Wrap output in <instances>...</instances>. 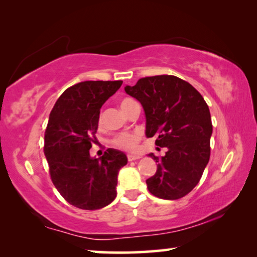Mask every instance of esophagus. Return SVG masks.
I'll return each mask as SVG.
<instances>
[{
    "label": "esophagus",
    "instance_id": "esophagus-1",
    "mask_svg": "<svg viewBox=\"0 0 257 257\" xmlns=\"http://www.w3.org/2000/svg\"><path fill=\"white\" fill-rule=\"evenodd\" d=\"M127 159L129 162H132V161H136V160H139L141 159V156L139 155H133V154H128L127 155Z\"/></svg>",
    "mask_w": 257,
    "mask_h": 257
}]
</instances>
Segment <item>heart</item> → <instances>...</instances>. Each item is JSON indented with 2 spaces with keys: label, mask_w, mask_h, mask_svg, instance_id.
<instances>
[{
  "label": "heart",
  "mask_w": 257,
  "mask_h": 257,
  "mask_svg": "<svg viewBox=\"0 0 257 257\" xmlns=\"http://www.w3.org/2000/svg\"><path fill=\"white\" fill-rule=\"evenodd\" d=\"M134 101L132 98L125 97L120 102V106L122 111L125 112L127 107L132 104ZM102 123V116L99 115L98 118V124ZM142 138V134L139 132H130V133H121L118 134L115 137H113L111 141V144L115 147V149L124 151V152H135L137 150V145Z\"/></svg>",
  "instance_id": "obj_1"
}]
</instances>
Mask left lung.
<instances>
[{
	"label": "left lung",
	"mask_w": 257,
	"mask_h": 257,
	"mask_svg": "<svg viewBox=\"0 0 257 257\" xmlns=\"http://www.w3.org/2000/svg\"><path fill=\"white\" fill-rule=\"evenodd\" d=\"M125 93L142 103L146 115V136L167 147L162 158L150 154L158 170L146 180L147 188L162 199H179L195 188L211 155L212 121L201 94L176 76L141 78Z\"/></svg>",
	"instance_id": "obj_1"
}]
</instances>
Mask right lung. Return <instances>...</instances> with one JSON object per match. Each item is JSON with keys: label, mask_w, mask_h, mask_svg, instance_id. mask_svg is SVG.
<instances>
[{"label": "right lung", "mask_w": 257, "mask_h": 257, "mask_svg": "<svg viewBox=\"0 0 257 257\" xmlns=\"http://www.w3.org/2000/svg\"><path fill=\"white\" fill-rule=\"evenodd\" d=\"M121 85V80L79 82L64 90L50 113L44 154L51 180L61 196L81 210H98L113 202L118 172L128 162L125 154L113 149L99 159L89 155L99 108Z\"/></svg>", "instance_id": "1"}]
</instances>
